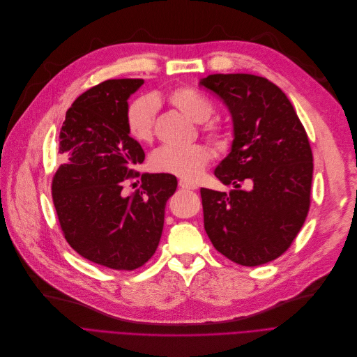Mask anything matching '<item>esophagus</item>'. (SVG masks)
Wrapping results in <instances>:
<instances>
[{
    "label": "esophagus",
    "instance_id": "obj_1",
    "mask_svg": "<svg viewBox=\"0 0 357 357\" xmlns=\"http://www.w3.org/2000/svg\"><path fill=\"white\" fill-rule=\"evenodd\" d=\"M178 185H180L181 189H185V190H195V189H197L196 184H193L189 180H183V178L178 181Z\"/></svg>",
    "mask_w": 357,
    "mask_h": 357
}]
</instances>
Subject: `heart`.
I'll use <instances>...</instances> for the list:
<instances>
[{
  "label": "heart",
  "instance_id": "b5f03b06",
  "mask_svg": "<svg viewBox=\"0 0 357 357\" xmlns=\"http://www.w3.org/2000/svg\"><path fill=\"white\" fill-rule=\"evenodd\" d=\"M168 101L193 122L200 123L202 132L216 145V148L225 149L228 146V129L222 123L209 121L215 109L200 91L192 87H180L169 93ZM157 109V101L149 96L133 100L128 106L125 125L128 135L135 142L145 145L154 139ZM211 157L209 148L202 144L185 146L164 145L152 152L148 165L155 173L172 174L184 180H196L205 172Z\"/></svg>",
  "mask_w": 357,
  "mask_h": 357
}]
</instances>
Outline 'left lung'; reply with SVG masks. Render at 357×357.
<instances>
[{
  "label": "left lung",
  "mask_w": 357,
  "mask_h": 357,
  "mask_svg": "<svg viewBox=\"0 0 357 357\" xmlns=\"http://www.w3.org/2000/svg\"><path fill=\"white\" fill-rule=\"evenodd\" d=\"M200 86L232 114L234 142L215 176L229 193L200 189L203 222L213 247L241 266H260L291 247L311 205L312 151L286 94L267 78L213 74ZM248 179L250 192L239 188Z\"/></svg>",
  "instance_id": "obj_1"
}]
</instances>
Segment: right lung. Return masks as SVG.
Here are the masks:
<instances>
[{
	"mask_svg": "<svg viewBox=\"0 0 357 357\" xmlns=\"http://www.w3.org/2000/svg\"><path fill=\"white\" fill-rule=\"evenodd\" d=\"M142 84L107 79L82 93L66 110L58 141L63 162L52 178V200L61 231L79 256L114 270H135L154 256L165 203L177 189L172 174L135 169L145 152L128 135L125 116ZM138 176L140 189L125 197L123 188Z\"/></svg>",
	"mask_w": 357,
	"mask_h": 357,
	"instance_id": "1",
	"label": "right lung"
}]
</instances>
